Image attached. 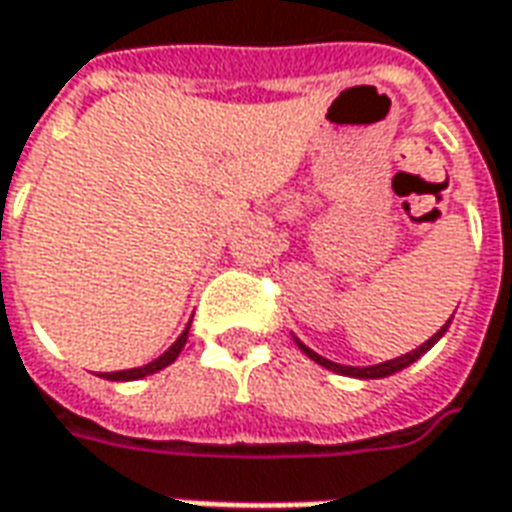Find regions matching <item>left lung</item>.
Masks as SVG:
<instances>
[{
  "instance_id": "left-lung-1",
  "label": "left lung",
  "mask_w": 512,
  "mask_h": 512,
  "mask_svg": "<svg viewBox=\"0 0 512 512\" xmlns=\"http://www.w3.org/2000/svg\"><path fill=\"white\" fill-rule=\"evenodd\" d=\"M447 326H450V321L444 323L439 332L430 337L428 343L419 345L417 351H411V354H406V356H397V359H389V362H381V365H373V367L334 365V362H329V359H323V356H318V354H315V351H310V348H307V345H304V343H299V340H296V343H299V348H301V351H304V354L310 356L312 362H318V365H323V367H326V370H334V373H343V376H354V378H384V376H392V373H397V370H403V367H408V365H411V362H417L419 356L425 354V351H430V348H433V343L439 340L441 334L447 332Z\"/></svg>"
}]
</instances>
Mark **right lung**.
<instances>
[{
  "label": "right lung",
  "instance_id": "right-lung-1",
  "mask_svg": "<svg viewBox=\"0 0 512 512\" xmlns=\"http://www.w3.org/2000/svg\"><path fill=\"white\" fill-rule=\"evenodd\" d=\"M186 337H189V329L180 334L178 343L172 345L167 354L158 356L156 362H150V365H145V367H134V370H120V373H104V378H109V381H134V378L153 376V373H158L161 367L172 365V362L178 359V354H180V351H183V345H186Z\"/></svg>",
  "mask_w": 512,
  "mask_h": 512
}]
</instances>
